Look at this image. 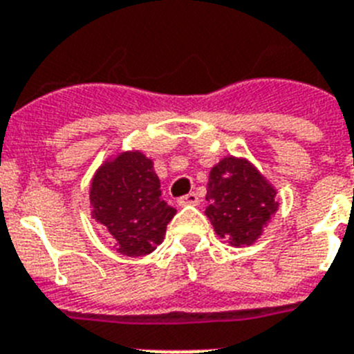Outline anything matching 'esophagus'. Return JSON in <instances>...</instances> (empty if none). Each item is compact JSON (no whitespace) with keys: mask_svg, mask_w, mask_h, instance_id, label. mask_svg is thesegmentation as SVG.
Returning <instances> with one entry per match:
<instances>
[{"mask_svg":"<svg viewBox=\"0 0 354 354\" xmlns=\"http://www.w3.org/2000/svg\"><path fill=\"white\" fill-rule=\"evenodd\" d=\"M198 203H199V196L196 194V192H190V194L181 196V198L178 199V205H198Z\"/></svg>","mask_w":354,"mask_h":354,"instance_id":"obj_1","label":"esophagus"}]
</instances>
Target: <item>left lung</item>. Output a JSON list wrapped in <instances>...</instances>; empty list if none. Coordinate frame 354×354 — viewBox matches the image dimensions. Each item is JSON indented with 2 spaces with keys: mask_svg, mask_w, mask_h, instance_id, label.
<instances>
[{
  "mask_svg": "<svg viewBox=\"0 0 354 354\" xmlns=\"http://www.w3.org/2000/svg\"><path fill=\"white\" fill-rule=\"evenodd\" d=\"M274 198V189L250 162L228 156L210 171L205 214L230 244L250 245L278 208Z\"/></svg>",
  "mask_w": 354,
  "mask_h": 354,
  "instance_id": "obj_1",
  "label": "left lung"
}]
</instances>
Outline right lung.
<instances>
[{"label": "right lung", "instance_id": "obj_1", "mask_svg": "<svg viewBox=\"0 0 354 354\" xmlns=\"http://www.w3.org/2000/svg\"><path fill=\"white\" fill-rule=\"evenodd\" d=\"M153 162L142 153H122L101 165L91 185L92 217L112 235L119 253L144 257L164 241L176 210L160 198Z\"/></svg>", "mask_w": 354, "mask_h": 354}]
</instances>
